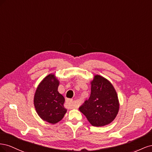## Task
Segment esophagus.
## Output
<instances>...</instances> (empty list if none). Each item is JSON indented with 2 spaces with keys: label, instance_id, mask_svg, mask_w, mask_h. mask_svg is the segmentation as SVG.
<instances>
[{
  "label": "esophagus",
  "instance_id": "34e87169",
  "mask_svg": "<svg viewBox=\"0 0 152 152\" xmlns=\"http://www.w3.org/2000/svg\"><path fill=\"white\" fill-rule=\"evenodd\" d=\"M73 99H67L65 102L66 105L67 106V107L70 108H74V107H73Z\"/></svg>",
  "mask_w": 152,
  "mask_h": 152
}]
</instances>
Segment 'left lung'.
I'll use <instances>...</instances> for the list:
<instances>
[{"label": "left lung", "instance_id": "obj_1", "mask_svg": "<svg viewBox=\"0 0 152 152\" xmlns=\"http://www.w3.org/2000/svg\"><path fill=\"white\" fill-rule=\"evenodd\" d=\"M91 85L90 97L79 110L92 126L108 125L115 118L119 110L117 92L111 82L99 75H94Z\"/></svg>", "mask_w": 152, "mask_h": 152}]
</instances>
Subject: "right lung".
<instances>
[{"mask_svg":"<svg viewBox=\"0 0 152 152\" xmlns=\"http://www.w3.org/2000/svg\"><path fill=\"white\" fill-rule=\"evenodd\" d=\"M59 84L55 75L49 74L39 84L34 98L39 116L52 124L60 121L67 111L63 105L65 98L58 91Z\"/></svg>","mask_w":152,"mask_h":152,"instance_id":"add662e5","label":"right lung"}]
</instances>
